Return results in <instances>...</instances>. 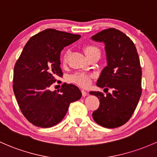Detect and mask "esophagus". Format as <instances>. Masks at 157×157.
Here are the masks:
<instances>
[{
	"mask_svg": "<svg viewBox=\"0 0 157 157\" xmlns=\"http://www.w3.org/2000/svg\"><path fill=\"white\" fill-rule=\"evenodd\" d=\"M81 92H82V97H86V96L87 94H88V92H86V91L83 90V89H82Z\"/></svg>",
	"mask_w": 157,
	"mask_h": 157,
	"instance_id": "obj_1",
	"label": "esophagus"
}]
</instances>
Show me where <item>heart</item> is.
Instances as JSON below:
<instances>
[{"label": "heart", "instance_id": "obj_1", "mask_svg": "<svg viewBox=\"0 0 157 157\" xmlns=\"http://www.w3.org/2000/svg\"><path fill=\"white\" fill-rule=\"evenodd\" d=\"M83 51L85 53V54L86 55L88 59L94 54H97V53H99L100 54L99 48L94 44H86L83 47ZM68 54H69V51H67L64 53V55H63V63H66L67 61H68ZM92 77V75H89V74L86 73H76L75 75L71 76L70 80L72 82H74V83L80 86L87 87L90 85L91 79Z\"/></svg>", "mask_w": 157, "mask_h": 157}]
</instances>
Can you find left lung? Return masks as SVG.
Returning <instances> with one entry per match:
<instances>
[{
	"label": "left lung",
	"instance_id": "8db88e82",
	"mask_svg": "<svg viewBox=\"0 0 157 157\" xmlns=\"http://www.w3.org/2000/svg\"><path fill=\"white\" fill-rule=\"evenodd\" d=\"M92 39L104 43L107 61L97 86L113 90L106 94L89 92L100 101L99 107L92 113L93 119L106 128L121 127L131 118L142 94V68L137 50L130 38L115 28L101 31Z\"/></svg>",
	"mask_w": 157,
	"mask_h": 157
}]
</instances>
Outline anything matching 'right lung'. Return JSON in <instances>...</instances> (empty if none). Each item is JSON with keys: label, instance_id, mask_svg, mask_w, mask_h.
I'll use <instances>...</instances> for the list:
<instances>
[{"label": "right lung", "instance_id": "obj_1", "mask_svg": "<svg viewBox=\"0 0 157 157\" xmlns=\"http://www.w3.org/2000/svg\"><path fill=\"white\" fill-rule=\"evenodd\" d=\"M80 35L47 29L36 34L25 44L14 67L13 91L24 116L35 126L47 128L59 123L71 103L82 93L73 84L64 83L51 92L50 86L63 77L60 53Z\"/></svg>", "mask_w": 157, "mask_h": 157}]
</instances>
